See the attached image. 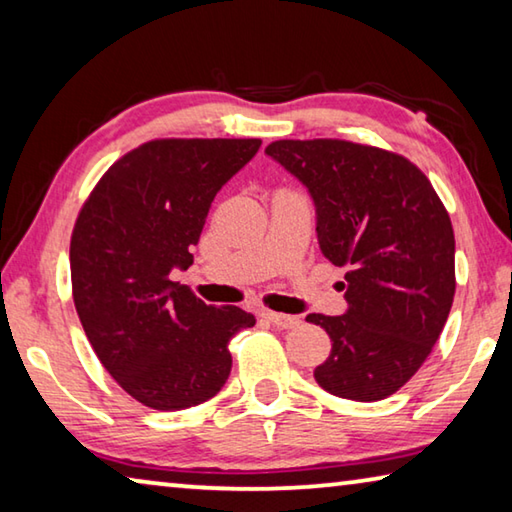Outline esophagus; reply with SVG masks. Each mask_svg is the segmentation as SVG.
<instances>
[{
	"mask_svg": "<svg viewBox=\"0 0 512 512\" xmlns=\"http://www.w3.org/2000/svg\"><path fill=\"white\" fill-rule=\"evenodd\" d=\"M268 323H273L275 327L280 329H293L300 325V318L298 316H287V314H277V311H264L262 314Z\"/></svg>",
	"mask_w": 512,
	"mask_h": 512,
	"instance_id": "esophagus-1",
	"label": "esophagus"
}]
</instances>
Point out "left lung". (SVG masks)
Wrapping results in <instances>:
<instances>
[{
  "label": "left lung",
  "instance_id": "8db88e82",
  "mask_svg": "<svg viewBox=\"0 0 512 512\" xmlns=\"http://www.w3.org/2000/svg\"><path fill=\"white\" fill-rule=\"evenodd\" d=\"M266 155L314 201L320 253L345 273L343 316L309 314L332 339L320 388L354 402L393 395L429 357L454 302V230L402 155L343 140H280Z\"/></svg>",
  "mask_w": 512,
  "mask_h": 512
}]
</instances>
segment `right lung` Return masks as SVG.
I'll return each instance as SVG.
<instances>
[{
	"label": "right lung",
	"instance_id": "add662e5",
	"mask_svg": "<svg viewBox=\"0 0 512 512\" xmlns=\"http://www.w3.org/2000/svg\"><path fill=\"white\" fill-rule=\"evenodd\" d=\"M262 140H158L117 160L76 219L74 305L112 379L158 411L203 404L230 375L228 343L255 316L205 305L180 282L214 196Z\"/></svg>",
	"mask_w": 512,
	"mask_h": 512
}]
</instances>
